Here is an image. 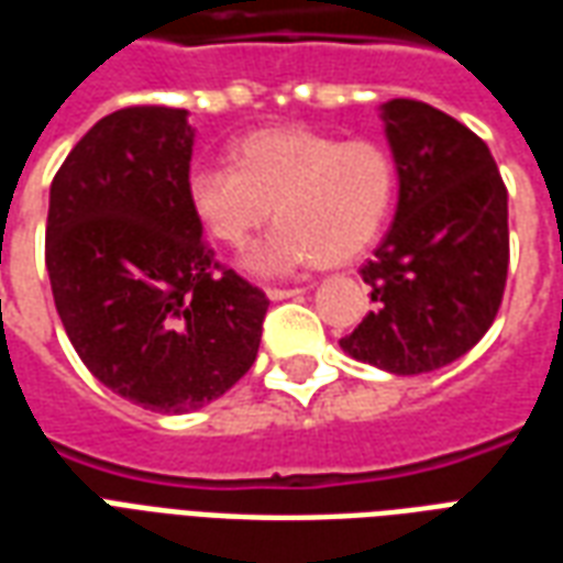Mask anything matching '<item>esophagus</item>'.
<instances>
[{
  "label": "esophagus",
  "mask_w": 563,
  "mask_h": 563,
  "mask_svg": "<svg viewBox=\"0 0 563 563\" xmlns=\"http://www.w3.org/2000/svg\"><path fill=\"white\" fill-rule=\"evenodd\" d=\"M301 292V289H298V286H295V289H280V286H268V289H265V295H268L271 301H283V298H295V295Z\"/></svg>",
  "instance_id": "1"
}]
</instances>
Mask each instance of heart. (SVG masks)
<instances>
[{"instance_id":"heart-1","label":"heart","mask_w":563,"mask_h":563,"mask_svg":"<svg viewBox=\"0 0 563 563\" xmlns=\"http://www.w3.org/2000/svg\"><path fill=\"white\" fill-rule=\"evenodd\" d=\"M232 168L189 174V205L205 232L244 246L274 217L271 234L244 256L253 274L343 265L377 241L395 201V159L377 141H341L307 126L262 129L234 141Z\"/></svg>"}]
</instances>
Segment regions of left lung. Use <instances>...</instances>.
Instances as JSON below:
<instances>
[{
    "label": "left lung",
    "instance_id": "left-lung-1",
    "mask_svg": "<svg viewBox=\"0 0 563 563\" xmlns=\"http://www.w3.org/2000/svg\"><path fill=\"white\" fill-rule=\"evenodd\" d=\"M398 168L395 222L362 265L374 310L343 353L398 377L428 374L483 341L509 265L507 186L492 150L413 99L383 104Z\"/></svg>",
    "mask_w": 563,
    "mask_h": 563
}]
</instances>
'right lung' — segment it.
<instances>
[{"label":"right lung","mask_w":563,"mask_h":563,"mask_svg":"<svg viewBox=\"0 0 563 563\" xmlns=\"http://www.w3.org/2000/svg\"><path fill=\"white\" fill-rule=\"evenodd\" d=\"M184 108L102 117L51 184L44 262L68 341L108 389L156 413L217 401L253 367L268 298L222 268L189 205Z\"/></svg>","instance_id":"add662e5"}]
</instances>
